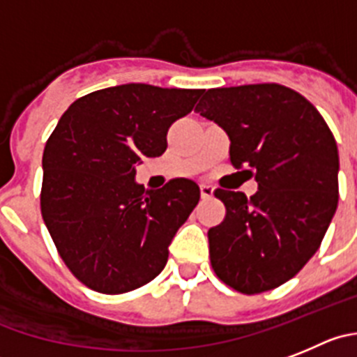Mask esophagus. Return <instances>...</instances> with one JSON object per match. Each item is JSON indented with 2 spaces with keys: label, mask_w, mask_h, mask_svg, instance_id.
<instances>
[{
  "label": "esophagus",
  "mask_w": 357,
  "mask_h": 357,
  "mask_svg": "<svg viewBox=\"0 0 357 357\" xmlns=\"http://www.w3.org/2000/svg\"><path fill=\"white\" fill-rule=\"evenodd\" d=\"M213 192H215V188H213L211 185H201V197L202 199L213 197Z\"/></svg>",
  "instance_id": "esophagus-1"
}]
</instances>
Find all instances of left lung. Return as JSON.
Wrapping results in <instances>:
<instances>
[{
  "label": "left lung",
  "mask_w": 357,
  "mask_h": 357,
  "mask_svg": "<svg viewBox=\"0 0 357 357\" xmlns=\"http://www.w3.org/2000/svg\"><path fill=\"white\" fill-rule=\"evenodd\" d=\"M195 112L231 139L234 169L259 190L216 188L225 218L209 229V261L222 282L261 294L314 257L338 206V148L317 109L287 86L264 82L204 91Z\"/></svg>",
  "instance_id": "1"
}]
</instances>
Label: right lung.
Returning <instances> with one entry per match:
<instances>
[{"instance_id": "1", "label": "right lung", "mask_w": 357, "mask_h": 357, "mask_svg": "<svg viewBox=\"0 0 357 357\" xmlns=\"http://www.w3.org/2000/svg\"><path fill=\"white\" fill-rule=\"evenodd\" d=\"M204 89L121 84L81 96L43 149L40 209L59 257L86 287L123 294L151 282L201 190L171 179L144 192L135 163L167 149V132Z\"/></svg>"}]
</instances>
